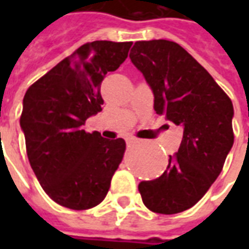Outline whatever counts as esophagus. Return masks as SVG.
<instances>
[{"label":"esophagus","instance_id":"esophagus-1","mask_svg":"<svg viewBox=\"0 0 249 249\" xmlns=\"http://www.w3.org/2000/svg\"><path fill=\"white\" fill-rule=\"evenodd\" d=\"M137 139H136V137H126V144H128V145H132V144H136V142H137Z\"/></svg>","mask_w":249,"mask_h":249}]
</instances>
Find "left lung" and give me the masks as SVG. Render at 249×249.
I'll use <instances>...</instances> for the list:
<instances>
[{"mask_svg":"<svg viewBox=\"0 0 249 249\" xmlns=\"http://www.w3.org/2000/svg\"><path fill=\"white\" fill-rule=\"evenodd\" d=\"M129 57L151 87L156 113L183 128L167 169L160 178L141 181L139 191L152 212L178 213L197 203L221 172L233 145V105L208 71L173 41H137Z\"/></svg>","mask_w":249,"mask_h":249,"instance_id":"left-lung-1","label":"left lung"}]
</instances>
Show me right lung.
<instances>
[{"label":"right lung","mask_w":249,"mask_h":249,"mask_svg":"<svg viewBox=\"0 0 249 249\" xmlns=\"http://www.w3.org/2000/svg\"><path fill=\"white\" fill-rule=\"evenodd\" d=\"M132 42L93 41L26 90L19 119L30 167L46 195L84 211L103 201L125 152L123 139L82 129L101 112V82L128 57Z\"/></svg>","instance_id":"obj_1"}]
</instances>
